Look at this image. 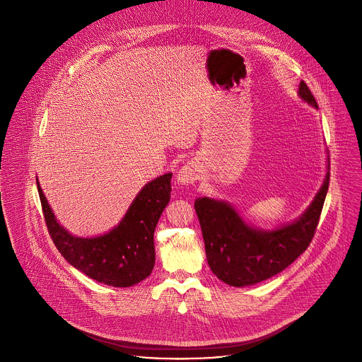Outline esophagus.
Here are the masks:
<instances>
[{
  "label": "esophagus",
  "mask_w": 362,
  "mask_h": 362,
  "mask_svg": "<svg viewBox=\"0 0 362 362\" xmlns=\"http://www.w3.org/2000/svg\"><path fill=\"white\" fill-rule=\"evenodd\" d=\"M199 179V170L194 163H187L185 165L176 176V182L179 186H189L193 185Z\"/></svg>",
  "instance_id": "1"
}]
</instances>
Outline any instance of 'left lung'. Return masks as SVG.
I'll return each instance as SVG.
<instances>
[{"instance_id":"1","label":"left lung","mask_w":362,"mask_h":362,"mask_svg":"<svg viewBox=\"0 0 362 362\" xmlns=\"http://www.w3.org/2000/svg\"><path fill=\"white\" fill-rule=\"evenodd\" d=\"M298 95L318 109L303 81L299 83ZM328 185L329 162L324 183L306 211L298 219L275 229L252 226L226 200L197 197L194 211L212 272L225 284L243 288L269 279L288 268L314 238Z\"/></svg>"}]
</instances>
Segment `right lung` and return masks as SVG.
I'll return each instance as SVG.
<instances>
[{"mask_svg":"<svg viewBox=\"0 0 362 362\" xmlns=\"http://www.w3.org/2000/svg\"><path fill=\"white\" fill-rule=\"evenodd\" d=\"M172 173L146 183L136 194L117 226L109 232L81 238L57 221L37 179L42 214L51 239L64 259L88 278L116 288L133 286L146 279L154 267L153 235L170 200Z\"/></svg>","mask_w":362,"mask_h":362,"instance_id":"1","label":"right lung"}]
</instances>
